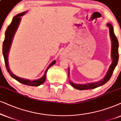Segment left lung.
<instances>
[{"label": "left lung", "instance_id": "left-lung-1", "mask_svg": "<svg viewBox=\"0 0 121 121\" xmlns=\"http://www.w3.org/2000/svg\"><path fill=\"white\" fill-rule=\"evenodd\" d=\"M107 25L109 28V35L112 42V49H111V57L112 59V62L111 65L109 66L108 70L107 71L105 76L102 80H99L97 82H95L85 83V84H76V83L72 82L70 81V83L76 89L79 90H89V89H93V88H97L98 87L102 86L105 84L107 81L110 79L111 76L113 73V71L115 70L116 66L117 65L118 61L119 54H118V40L115 36L113 31V28L112 25L110 23H107ZM70 69H68V77L70 76Z\"/></svg>", "mask_w": 121, "mask_h": 121}]
</instances>
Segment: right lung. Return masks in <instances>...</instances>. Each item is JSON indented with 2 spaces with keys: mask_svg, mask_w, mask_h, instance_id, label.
Masks as SVG:
<instances>
[{
  "mask_svg": "<svg viewBox=\"0 0 121 121\" xmlns=\"http://www.w3.org/2000/svg\"><path fill=\"white\" fill-rule=\"evenodd\" d=\"M27 12H24L17 14L16 16H15L13 19V20L11 24L9 25V26L6 29L5 33V39L4 41L3 42V56L4 58L5 64L6 68L8 72L10 74V75L12 76L13 78L17 80V81H19V82L22 83V84L28 85V86H40V85L43 84L44 82L46 80V75L47 73V71L50 67L51 66L55 64V60H54L50 65L48 66V68L45 72L44 75L41 77V78H39L38 80H30L28 79H25V78H21L13 73L11 71L10 67H9V61H8V55H9V51H10L11 45H12V43L13 40V38L14 36V35L17 31V30L18 28L19 25L20 24V22L21 21V17L25 14Z\"/></svg>",
  "mask_w": 121,
  "mask_h": 121,
  "instance_id": "obj_1",
  "label": "right lung"
}]
</instances>
